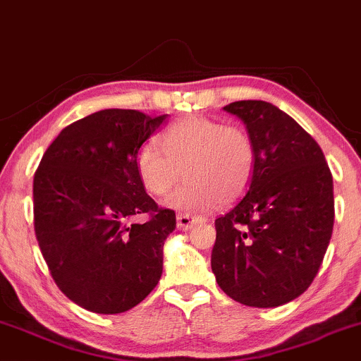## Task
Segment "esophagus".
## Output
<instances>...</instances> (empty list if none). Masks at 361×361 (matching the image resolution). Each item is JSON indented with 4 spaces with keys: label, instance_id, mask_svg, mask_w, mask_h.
<instances>
[{
    "label": "esophagus",
    "instance_id": "esophagus-1",
    "mask_svg": "<svg viewBox=\"0 0 361 361\" xmlns=\"http://www.w3.org/2000/svg\"><path fill=\"white\" fill-rule=\"evenodd\" d=\"M205 219H198V216L188 215V214H178L176 215V227L180 230H190L195 224L203 222Z\"/></svg>",
    "mask_w": 361,
    "mask_h": 361
}]
</instances>
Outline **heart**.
I'll use <instances>...</instances> for the list:
<instances>
[{
    "mask_svg": "<svg viewBox=\"0 0 361 361\" xmlns=\"http://www.w3.org/2000/svg\"><path fill=\"white\" fill-rule=\"evenodd\" d=\"M159 147L147 145L137 154L136 169L147 193L164 197L180 181L164 205L181 214L205 212L222 200L235 202L254 180L257 146L242 126H222L202 116H188L164 129Z\"/></svg>",
    "mask_w": 361,
    "mask_h": 361,
    "instance_id": "obj_1",
    "label": "heart"
}]
</instances>
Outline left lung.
Returning a JSON list of instances; mask_svg holds the SVG:
<instances>
[{
    "label": "left lung",
    "instance_id": "obj_1",
    "mask_svg": "<svg viewBox=\"0 0 361 361\" xmlns=\"http://www.w3.org/2000/svg\"><path fill=\"white\" fill-rule=\"evenodd\" d=\"M257 146L254 180L215 220L212 271L233 301L277 307L301 296L318 274L334 222L333 176L318 142L264 101L224 107Z\"/></svg>",
    "mask_w": 361,
    "mask_h": 361
}]
</instances>
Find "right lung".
Returning a JSON list of instances; mask_svg holds the SVG:
<instances>
[{
    "label": "right lung",
    "mask_w": 361,
    "mask_h": 361,
    "mask_svg": "<svg viewBox=\"0 0 361 361\" xmlns=\"http://www.w3.org/2000/svg\"><path fill=\"white\" fill-rule=\"evenodd\" d=\"M168 123L133 109H104L63 129L33 178L35 235L55 284L99 314L131 310L163 274L164 240L176 228L136 169L139 149ZM145 213V224H128Z\"/></svg>",
    "instance_id": "add662e5"
}]
</instances>
